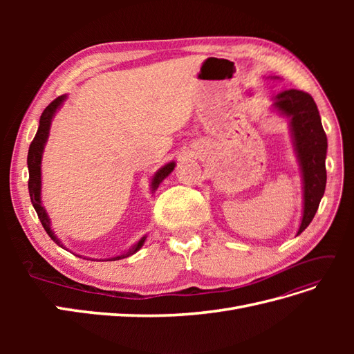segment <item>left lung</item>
I'll return each instance as SVG.
<instances>
[{
	"label": "left lung",
	"mask_w": 354,
	"mask_h": 354,
	"mask_svg": "<svg viewBox=\"0 0 354 354\" xmlns=\"http://www.w3.org/2000/svg\"><path fill=\"white\" fill-rule=\"evenodd\" d=\"M273 108L289 118L294 151L301 169L304 202L298 236L312 223L325 194L328 140L317 106L310 94L299 90H285L274 97Z\"/></svg>",
	"instance_id": "obj_1"
}]
</instances>
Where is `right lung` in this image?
Wrapping results in <instances>:
<instances>
[{"instance_id":"obj_1","label":"right lung","mask_w":354,"mask_h":354,"mask_svg":"<svg viewBox=\"0 0 354 354\" xmlns=\"http://www.w3.org/2000/svg\"><path fill=\"white\" fill-rule=\"evenodd\" d=\"M66 100V94L60 95L56 100H53L47 108L42 112L41 118H39V127H38V131L34 137V140H32L30 146H29V152H28V169H29V181H28V189H29V196H30V202L32 205H34L37 214H38V218L42 224V227L46 229V232L48 233V236L55 241L59 246L62 248H65L63 243L59 241V238L55 234V232L51 230L50 226V217L46 211V208L42 207V202H41V160H42V152H44V147L46 143L48 140V134H50V127H51V121L53 118H55L56 112L60 109V106L63 104V102ZM176 167L174 160H171V162L165 164L162 168H159L155 176L152 177L151 181V190L152 194L159 187V185L162 183V180L165 177H168V174L173 173V169ZM146 241V236H143L140 241L136 242L131 248H128L127 251H124L122 254L116 255V257H111V259H104V260H97V261H115V260H121V259H127V257H130L133 254H136L138 250L142 248L143 243ZM80 257V255H78ZM88 260V259H87ZM94 261V260H93Z\"/></svg>"}]
</instances>
